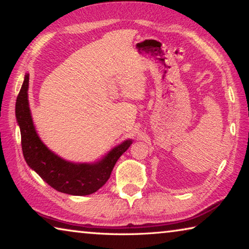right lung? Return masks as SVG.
<instances>
[{
    "label": "right lung",
    "instance_id": "right-lung-1",
    "mask_svg": "<svg viewBox=\"0 0 249 249\" xmlns=\"http://www.w3.org/2000/svg\"><path fill=\"white\" fill-rule=\"evenodd\" d=\"M29 74L26 73L15 105L16 121L22 136L24 158L31 169L59 192L71 196L92 195L108 180L115 163L132 140L115 146L95 162H72L59 157L46 146L36 132L28 102Z\"/></svg>",
    "mask_w": 249,
    "mask_h": 249
}]
</instances>
